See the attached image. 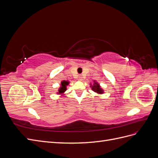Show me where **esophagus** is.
<instances>
[{
  "mask_svg": "<svg viewBox=\"0 0 158 158\" xmlns=\"http://www.w3.org/2000/svg\"><path fill=\"white\" fill-rule=\"evenodd\" d=\"M78 80H79L80 81H82V80H83V76H82V75L79 76H78Z\"/></svg>",
  "mask_w": 158,
  "mask_h": 158,
  "instance_id": "esophagus-1",
  "label": "esophagus"
}]
</instances>
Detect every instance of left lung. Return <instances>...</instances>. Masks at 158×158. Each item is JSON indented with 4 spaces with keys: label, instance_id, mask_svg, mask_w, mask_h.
Returning a JSON list of instances; mask_svg holds the SVG:
<instances>
[{
    "label": "left lung",
    "instance_id": "1",
    "mask_svg": "<svg viewBox=\"0 0 158 158\" xmlns=\"http://www.w3.org/2000/svg\"><path fill=\"white\" fill-rule=\"evenodd\" d=\"M90 87H92V89L95 92H96L99 94H103V90L101 88V87H100L99 84L98 82H95V81H94V83L93 85H91Z\"/></svg>",
    "mask_w": 158,
    "mask_h": 158
}]
</instances>
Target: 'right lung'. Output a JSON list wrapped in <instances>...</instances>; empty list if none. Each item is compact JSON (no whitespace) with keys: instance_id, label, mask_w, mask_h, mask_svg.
I'll list each match as a JSON object with an SVG mask.
<instances>
[{"instance_id":"1","label":"right lung","mask_w":158,"mask_h":158,"mask_svg":"<svg viewBox=\"0 0 158 158\" xmlns=\"http://www.w3.org/2000/svg\"><path fill=\"white\" fill-rule=\"evenodd\" d=\"M69 84V81H65V80H63L61 82V84H60V88L59 89V92H58V94H63L65 91L66 90V85H68Z\"/></svg>"}]
</instances>
